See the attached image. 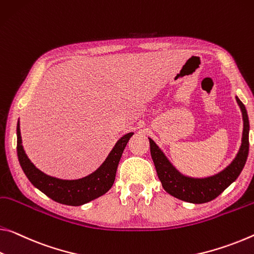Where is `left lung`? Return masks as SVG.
<instances>
[{"label": "left lung", "mask_w": 254, "mask_h": 254, "mask_svg": "<svg viewBox=\"0 0 254 254\" xmlns=\"http://www.w3.org/2000/svg\"><path fill=\"white\" fill-rule=\"evenodd\" d=\"M243 115V136L242 144L235 159L229 166L218 174L206 179H192L181 174L168 162L158 146L149 139L150 154L154 160L157 175L163 184L164 190L180 200L191 203H204L217 198L225 189H227L239 178L242 172L249 155V118L244 104L236 97Z\"/></svg>", "instance_id": "obj_1"}]
</instances>
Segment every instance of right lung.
Returning a JSON list of instances; mask_svg holds the SVG:
<instances>
[{
	"mask_svg": "<svg viewBox=\"0 0 254 254\" xmlns=\"http://www.w3.org/2000/svg\"><path fill=\"white\" fill-rule=\"evenodd\" d=\"M131 133L123 135L111 154L108 155L105 162L103 163L97 171L86 178L73 181L60 180L44 174L28 158L22 147L21 134H20V124L17 126V152L18 159L23 173L31 184L38 190L45 193L52 200L59 203L67 204V206H81L98 196L105 194L112 188L115 181L116 170H118L121 157H122L124 148L132 136Z\"/></svg>",
	"mask_w": 254,
	"mask_h": 254,
	"instance_id": "add662e5",
	"label": "right lung"
}]
</instances>
